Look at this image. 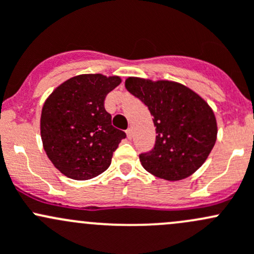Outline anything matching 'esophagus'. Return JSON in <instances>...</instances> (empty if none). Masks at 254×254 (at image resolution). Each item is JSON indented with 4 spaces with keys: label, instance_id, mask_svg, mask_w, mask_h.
<instances>
[{
    "label": "esophagus",
    "instance_id": "obj_1",
    "mask_svg": "<svg viewBox=\"0 0 254 254\" xmlns=\"http://www.w3.org/2000/svg\"><path fill=\"white\" fill-rule=\"evenodd\" d=\"M126 133H127V137L129 138H132V135H133V132H132V128H128V129L126 130Z\"/></svg>",
    "mask_w": 254,
    "mask_h": 254
}]
</instances>
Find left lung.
<instances>
[{
  "label": "left lung",
  "mask_w": 254,
  "mask_h": 254,
  "mask_svg": "<svg viewBox=\"0 0 254 254\" xmlns=\"http://www.w3.org/2000/svg\"><path fill=\"white\" fill-rule=\"evenodd\" d=\"M125 87L145 104L156 127L155 144L139 154L148 172L167 181H179L197 171L216 140L214 112L199 95L169 80L128 78Z\"/></svg>",
  "instance_id": "obj_1"
}]
</instances>
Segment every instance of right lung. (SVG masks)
<instances>
[{
  "label": "right lung",
  "mask_w": 254,
  "mask_h": 254,
  "mask_svg": "<svg viewBox=\"0 0 254 254\" xmlns=\"http://www.w3.org/2000/svg\"><path fill=\"white\" fill-rule=\"evenodd\" d=\"M120 77L82 74L62 83L46 99L40 130L44 149L56 169L73 180L103 174L126 133L111 125L104 100Z\"/></svg>",
  "instance_id": "add662e5"
}]
</instances>
